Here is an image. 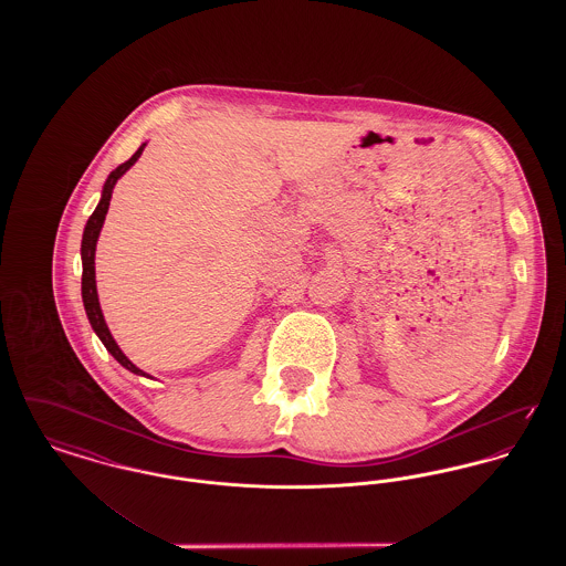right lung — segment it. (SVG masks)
<instances>
[{"label": "right lung", "mask_w": 566, "mask_h": 566, "mask_svg": "<svg viewBox=\"0 0 566 566\" xmlns=\"http://www.w3.org/2000/svg\"><path fill=\"white\" fill-rule=\"evenodd\" d=\"M144 148H146V144H142V146L135 150V155L129 161H125L123 165H118L114 171H109L108 180H106V185H104V189H102V199H99L95 212L86 220L81 245L82 303H84V312H86L88 323L93 326L95 335L102 339V344L106 346V350H108L125 369H129L132 374H135V376L150 377L146 371H142L139 367H135L134 363L118 348V344L114 342V337H112V333H109L108 324H106V318H104V314H102V307H99L97 284H95V248H97V240H99L104 220H106V214H108L112 190H114V185L118 182V178H120L127 169H132V165L139 159V155L144 153Z\"/></svg>", "instance_id": "1"}]
</instances>
